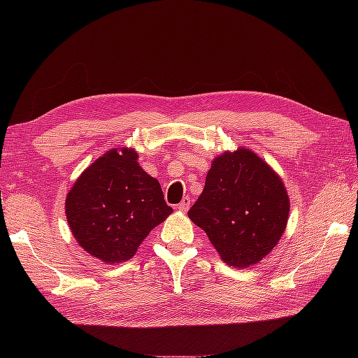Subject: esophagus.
<instances>
[{"label":"esophagus","instance_id":"obj_1","mask_svg":"<svg viewBox=\"0 0 358 358\" xmlns=\"http://www.w3.org/2000/svg\"><path fill=\"white\" fill-rule=\"evenodd\" d=\"M189 204H191V199L189 197H183L182 201L178 204V209L182 210V212H187L188 208H189Z\"/></svg>","mask_w":358,"mask_h":358}]
</instances>
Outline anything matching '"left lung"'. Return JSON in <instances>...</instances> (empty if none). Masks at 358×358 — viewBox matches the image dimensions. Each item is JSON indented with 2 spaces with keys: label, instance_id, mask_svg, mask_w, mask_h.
I'll return each mask as SVG.
<instances>
[{
  "label": "left lung",
  "instance_id": "1",
  "mask_svg": "<svg viewBox=\"0 0 358 358\" xmlns=\"http://www.w3.org/2000/svg\"><path fill=\"white\" fill-rule=\"evenodd\" d=\"M289 200L282 180L252 150L215 158L204 189L188 210L227 264L262 262L282 236Z\"/></svg>",
  "mask_w": 358,
  "mask_h": 358
}]
</instances>
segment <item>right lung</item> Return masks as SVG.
<instances>
[{"instance_id":"1","label":"right lung","mask_w":358,"mask_h":358,"mask_svg":"<svg viewBox=\"0 0 358 358\" xmlns=\"http://www.w3.org/2000/svg\"><path fill=\"white\" fill-rule=\"evenodd\" d=\"M173 212L159 182L138 166L134 149H117L86 169L67 194L66 213L79 245L104 263L131 258L149 231Z\"/></svg>"}]
</instances>
